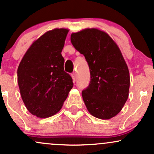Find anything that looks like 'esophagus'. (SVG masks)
I'll use <instances>...</instances> for the list:
<instances>
[{"label": "esophagus", "mask_w": 154, "mask_h": 154, "mask_svg": "<svg viewBox=\"0 0 154 154\" xmlns=\"http://www.w3.org/2000/svg\"><path fill=\"white\" fill-rule=\"evenodd\" d=\"M72 79H73V81L74 82H75V80H76V77H77V75H76V73H75V72H74V73H72Z\"/></svg>", "instance_id": "obj_1"}]
</instances>
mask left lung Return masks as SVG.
I'll return each instance as SVG.
<instances>
[{"instance_id": "obj_1", "label": "left lung", "mask_w": 154, "mask_h": 154, "mask_svg": "<svg viewBox=\"0 0 154 154\" xmlns=\"http://www.w3.org/2000/svg\"><path fill=\"white\" fill-rule=\"evenodd\" d=\"M73 46L84 55L91 73V82L82 95L90 114L109 119L120 112L126 103L130 73L121 51L105 32L85 29L71 35Z\"/></svg>"}]
</instances>
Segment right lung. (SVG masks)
Returning <instances> with one entry per match:
<instances>
[{
    "label": "right lung",
    "instance_id": "1",
    "mask_svg": "<svg viewBox=\"0 0 154 154\" xmlns=\"http://www.w3.org/2000/svg\"><path fill=\"white\" fill-rule=\"evenodd\" d=\"M69 29L56 28L35 40L23 56L17 80L27 110L39 118H48L61 110L73 87L64 72L61 51Z\"/></svg>",
    "mask_w": 154,
    "mask_h": 154
}]
</instances>
